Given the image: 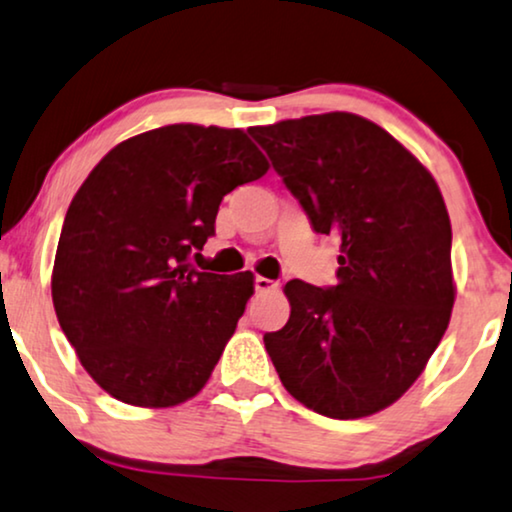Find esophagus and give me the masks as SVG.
<instances>
[{
    "label": "esophagus",
    "instance_id": "1",
    "mask_svg": "<svg viewBox=\"0 0 512 512\" xmlns=\"http://www.w3.org/2000/svg\"><path fill=\"white\" fill-rule=\"evenodd\" d=\"M276 288H278V283L271 281V278H264V276H257L255 278V290L257 292H271V290H276Z\"/></svg>",
    "mask_w": 512,
    "mask_h": 512
}]
</instances>
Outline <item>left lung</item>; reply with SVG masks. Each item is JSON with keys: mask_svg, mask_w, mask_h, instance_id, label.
Here are the masks:
<instances>
[{"mask_svg": "<svg viewBox=\"0 0 512 512\" xmlns=\"http://www.w3.org/2000/svg\"><path fill=\"white\" fill-rule=\"evenodd\" d=\"M250 135L311 227L342 241L337 285H285L288 323L264 335L271 363L309 410L370 417L419 379L452 316V224L438 182L358 114H313Z\"/></svg>", "mask_w": 512, "mask_h": 512, "instance_id": "left-lung-1", "label": "left lung"}]
</instances>
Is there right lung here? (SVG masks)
<instances>
[{"label":"right lung","mask_w":512,"mask_h":512,"mask_svg":"<svg viewBox=\"0 0 512 512\" xmlns=\"http://www.w3.org/2000/svg\"><path fill=\"white\" fill-rule=\"evenodd\" d=\"M241 128L173 124L119 142L67 208L51 276L58 323L112 398L173 407L206 386L255 281L189 264L231 189L260 180Z\"/></svg>","instance_id":"right-lung-1"}]
</instances>
